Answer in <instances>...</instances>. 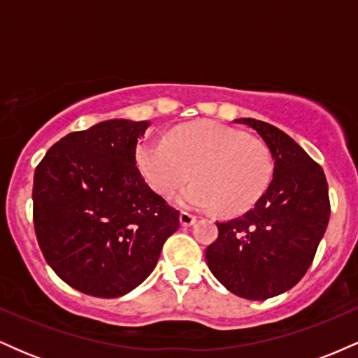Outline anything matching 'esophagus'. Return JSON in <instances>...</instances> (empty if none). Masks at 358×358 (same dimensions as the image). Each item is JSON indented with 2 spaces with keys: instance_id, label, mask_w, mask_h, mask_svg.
I'll return each instance as SVG.
<instances>
[{
  "instance_id": "esophagus-1",
  "label": "esophagus",
  "mask_w": 358,
  "mask_h": 358,
  "mask_svg": "<svg viewBox=\"0 0 358 358\" xmlns=\"http://www.w3.org/2000/svg\"><path fill=\"white\" fill-rule=\"evenodd\" d=\"M196 222V217L192 215V213L188 212H182L180 213V224L183 225V227H190V225H193Z\"/></svg>"
}]
</instances>
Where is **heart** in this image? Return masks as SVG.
Instances as JSON below:
<instances>
[{"label":"heart","instance_id":"b5f03b06","mask_svg":"<svg viewBox=\"0 0 358 358\" xmlns=\"http://www.w3.org/2000/svg\"><path fill=\"white\" fill-rule=\"evenodd\" d=\"M141 175L156 192L171 195L188 178L175 202L185 210L239 213L261 199L273 178L264 143L219 122H192L165 138L146 139L136 150Z\"/></svg>","mask_w":358,"mask_h":358}]
</instances>
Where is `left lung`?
<instances>
[{"label": "left lung", "instance_id": "left-lung-1", "mask_svg": "<svg viewBox=\"0 0 358 358\" xmlns=\"http://www.w3.org/2000/svg\"><path fill=\"white\" fill-rule=\"evenodd\" d=\"M274 162L268 190L236 219L217 222L219 237L205 250L208 269L237 296L262 301L291 289L313 262L330 219L322 166L285 131L252 117Z\"/></svg>", "mask_w": 358, "mask_h": 358}]
</instances>
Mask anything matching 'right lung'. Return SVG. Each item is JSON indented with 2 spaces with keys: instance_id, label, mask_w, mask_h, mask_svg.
I'll return each instance as SVG.
<instances>
[{
  "instance_id": "1",
  "label": "right lung",
  "mask_w": 358,
  "mask_h": 358,
  "mask_svg": "<svg viewBox=\"0 0 358 358\" xmlns=\"http://www.w3.org/2000/svg\"><path fill=\"white\" fill-rule=\"evenodd\" d=\"M150 121L109 119L67 134L34 176V224L45 261L62 281L117 298L153 273L178 212L145 182L138 139Z\"/></svg>"
}]
</instances>
